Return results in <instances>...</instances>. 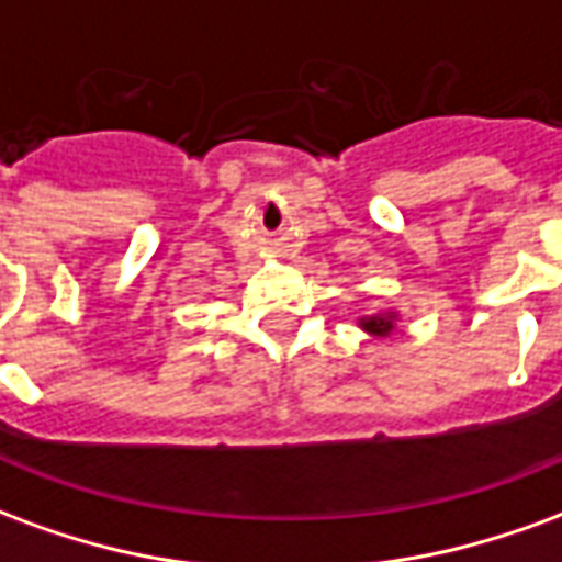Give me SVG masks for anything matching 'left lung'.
Segmentation results:
<instances>
[{"mask_svg":"<svg viewBox=\"0 0 562 562\" xmlns=\"http://www.w3.org/2000/svg\"><path fill=\"white\" fill-rule=\"evenodd\" d=\"M364 328H367V330H373V334H389V330L394 328V325H391V318H385V316L379 318V316H376V318H367Z\"/></svg>","mask_w":562,"mask_h":562,"instance_id":"1","label":"left lung"}]
</instances>
